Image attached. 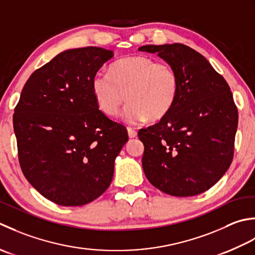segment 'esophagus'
Masks as SVG:
<instances>
[{
    "label": "esophagus",
    "mask_w": 255,
    "mask_h": 255,
    "mask_svg": "<svg viewBox=\"0 0 255 255\" xmlns=\"http://www.w3.org/2000/svg\"><path fill=\"white\" fill-rule=\"evenodd\" d=\"M128 137H131V138L136 137V135H137V132L132 128H128Z\"/></svg>",
    "instance_id": "obj_1"
}]
</instances>
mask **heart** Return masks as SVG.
I'll list each match as a JSON object with an SVG mask.
<instances>
[{"mask_svg":"<svg viewBox=\"0 0 255 255\" xmlns=\"http://www.w3.org/2000/svg\"><path fill=\"white\" fill-rule=\"evenodd\" d=\"M97 106L108 117H116L127 100L123 119L136 124L164 118L178 95L177 71L168 62L146 56L124 57L110 66L108 74L95 75L91 81Z\"/></svg>","mask_w":255,"mask_h":255,"instance_id":"heart-1","label":"heart"}]
</instances>
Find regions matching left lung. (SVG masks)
Instances as JSON below:
<instances>
[{
	"mask_svg": "<svg viewBox=\"0 0 255 255\" xmlns=\"http://www.w3.org/2000/svg\"><path fill=\"white\" fill-rule=\"evenodd\" d=\"M138 50L157 53L174 67L179 79L169 112L138 131L145 176L167 195H199L232 163L238 109L230 87L204 56L186 45H145Z\"/></svg>",
	"mask_w": 255,
	"mask_h": 255,
	"instance_id": "left-lung-1",
	"label": "left lung"
}]
</instances>
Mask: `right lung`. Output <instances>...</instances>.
Instances as JSON below:
<instances>
[{
    "label": "right lung",
    "mask_w": 255,
    "mask_h": 255,
    "mask_svg": "<svg viewBox=\"0 0 255 255\" xmlns=\"http://www.w3.org/2000/svg\"><path fill=\"white\" fill-rule=\"evenodd\" d=\"M112 57L100 47L62 51L30 75L14 109L20 168L57 205L82 206L105 193L128 139L92 95L93 76Z\"/></svg>",
    "instance_id": "add662e5"
}]
</instances>
